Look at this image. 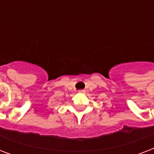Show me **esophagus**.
Masks as SVG:
<instances>
[{"mask_svg":"<svg viewBox=\"0 0 154 154\" xmlns=\"http://www.w3.org/2000/svg\"><path fill=\"white\" fill-rule=\"evenodd\" d=\"M78 92H79V93H82V94H84V93L85 91L84 89H82V90H79V91H78Z\"/></svg>","mask_w":154,"mask_h":154,"instance_id":"34e87169","label":"esophagus"}]
</instances>
